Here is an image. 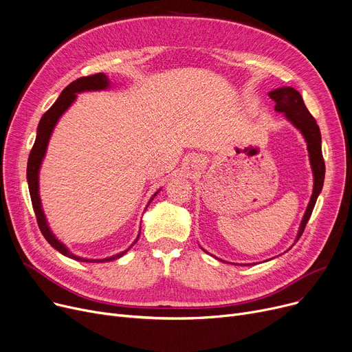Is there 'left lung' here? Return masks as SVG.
<instances>
[{
  "mask_svg": "<svg viewBox=\"0 0 352 352\" xmlns=\"http://www.w3.org/2000/svg\"><path fill=\"white\" fill-rule=\"evenodd\" d=\"M268 96L275 101L276 113H283L285 118L295 128L300 129L301 134L304 135L307 142V150L309 154L311 168L314 174V190H312L311 199L308 202L307 211L301 221L298 235L295 238V243H297L305 230V226L312 214L314 207H316L317 198L324 186L325 164H324L322 150H321V131H320V126L317 125L316 118L309 114V111L307 109L304 100L297 89H294L292 87H281L268 92Z\"/></svg>",
  "mask_w": 352,
  "mask_h": 352,
  "instance_id": "left-lung-1",
  "label": "left lung"
}]
</instances>
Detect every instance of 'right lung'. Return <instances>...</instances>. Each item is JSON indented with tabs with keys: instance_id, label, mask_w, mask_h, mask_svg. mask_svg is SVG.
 I'll return each mask as SVG.
<instances>
[{
	"instance_id": "1",
	"label": "right lung",
	"mask_w": 352,
	"mask_h": 352,
	"mask_svg": "<svg viewBox=\"0 0 352 352\" xmlns=\"http://www.w3.org/2000/svg\"><path fill=\"white\" fill-rule=\"evenodd\" d=\"M109 84L111 82H109V80H108V77L105 76V74L100 72V74H94V76L81 77V78H78L76 81H72L69 85H67L63 89L61 96L57 98V101H55L52 104V107L41 117L38 128H36V138H35V142L32 145V150L30 153L28 164H27V181H28L31 202H32V208H34V212H35V217H36V223H38V227H40L43 235L45 236L48 244L52 248L60 251L63 255H65L68 258H72V260H76V261H81V263H107V261H113V260H117V258H121L131 247H129L125 251H122V252H120V254H117V255L102 258V260H88V258H82V256H78L76 254H72L60 241V239L52 234V231L48 227V223H47V219H45L44 211H43V206H41L38 174H40L43 160L45 157V151H47L50 137L52 134V129H54L55 124H57V121L60 120V117L69 108V105L74 101H76L78 92L107 89L109 87ZM158 191L153 195L150 202L154 199V197L158 194ZM148 206H150V204H148ZM138 236H140V234H138ZM138 236H137V239L134 241V244L138 241Z\"/></svg>"
}]
</instances>
